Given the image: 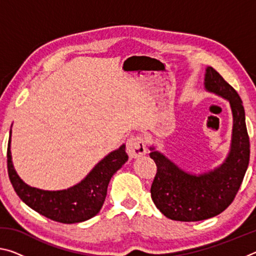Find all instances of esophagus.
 I'll list each match as a JSON object with an SVG mask.
<instances>
[{"label": "esophagus", "instance_id": "1", "mask_svg": "<svg viewBox=\"0 0 256 256\" xmlns=\"http://www.w3.org/2000/svg\"><path fill=\"white\" fill-rule=\"evenodd\" d=\"M126 152L130 158H138L146 154V146L144 138L142 136L130 138L126 141Z\"/></svg>", "mask_w": 256, "mask_h": 256}]
</instances>
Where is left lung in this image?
<instances>
[{"instance_id":"8db88e82","label":"left lung","mask_w":256,"mask_h":256,"mask_svg":"<svg viewBox=\"0 0 256 256\" xmlns=\"http://www.w3.org/2000/svg\"><path fill=\"white\" fill-rule=\"evenodd\" d=\"M204 88L230 105V148L222 164L194 174L156 150L154 146L149 148L150 158L157 164L151 198L164 216L177 222H200L222 214L235 198L248 167L250 138L240 97L211 66L206 68Z\"/></svg>"}]
</instances>
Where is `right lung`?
<instances>
[{"label":"right lung","instance_id":"right-lung-1","mask_svg":"<svg viewBox=\"0 0 256 256\" xmlns=\"http://www.w3.org/2000/svg\"><path fill=\"white\" fill-rule=\"evenodd\" d=\"M12 128V126H11ZM125 144L104 157L79 183L66 190L32 188L20 178L11 156V130L8 144V172L16 193L29 208L62 224L86 222L100 211L112 175L128 162Z\"/></svg>","mask_w":256,"mask_h":256}]
</instances>
